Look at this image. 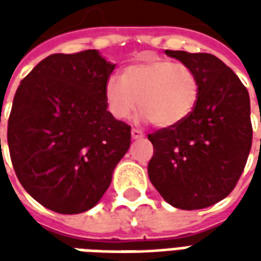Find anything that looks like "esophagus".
<instances>
[{
  "label": "esophagus",
  "instance_id": "34e87169",
  "mask_svg": "<svg viewBox=\"0 0 261 261\" xmlns=\"http://www.w3.org/2000/svg\"><path fill=\"white\" fill-rule=\"evenodd\" d=\"M130 135H132L134 139H141V138H144V134H142L139 129H132V130H130Z\"/></svg>",
  "mask_w": 261,
  "mask_h": 261
}]
</instances>
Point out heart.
<instances>
[{"label":"heart","instance_id":"obj_1","mask_svg":"<svg viewBox=\"0 0 261 261\" xmlns=\"http://www.w3.org/2000/svg\"><path fill=\"white\" fill-rule=\"evenodd\" d=\"M199 95L196 72L183 62L146 55L122 71V80L106 81L105 97L116 119H127L138 109L158 127H173L186 120Z\"/></svg>","mask_w":261,"mask_h":261}]
</instances>
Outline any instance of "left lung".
<instances>
[{
    "label": "left lung",
    "instance_id": "1",
    "mask_svg": "<svg viewBox=\"0 0 261 261\" xmlns=\"http://www.w3.org/2000/svg\"><path fill=\"white\" fill-rule=\"evenodd\" d=\"M166 54L195 71L199 95L180 125L148 135L154 145L148 175L171 206L203 209L229 195L244 171L253 139L250 95L236 72L216 56Z\"/></svg>",
    "mask_w": 261,
    "mask_h": 261
}]
</instances>
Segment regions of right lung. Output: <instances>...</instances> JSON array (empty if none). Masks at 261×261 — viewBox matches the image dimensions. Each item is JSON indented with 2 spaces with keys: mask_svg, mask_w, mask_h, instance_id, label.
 Wrapping results in <instances>:
<instances>
[{
  "mask_svg": "<svg viewBox=\"0 0 261 261\" xmlns=\"http://www.w3.org/2000/svg\"><path fill=\"white\" fill-rule=\"evenodd\" d=\"M113 69L95 49L54 54L15 91L7 130L11 163L25 192L54 212L97 205L129 149L130 126L107 110Z\"/></svg>",
  "mask_w": 261,
  "mask_h": 261,
  "instance_id": "1",
  "label": "right lung"
}]
</instances>
